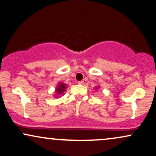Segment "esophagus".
<instances>
[{"mask_svg": "<svg viewBox=\"0 0 156 156\" xmlns=\"http://www.w3.org/2000/svg\"><path fill=\"white\" fill-rule=\"evenodd\" d=\"M78 83L79 85H83V80H80V81L78 82Z\"/></svg>", "mask_w": 156, "mask_h": 156, "instance_id": "obj_1", "label": "esophagus"}]
</instances>
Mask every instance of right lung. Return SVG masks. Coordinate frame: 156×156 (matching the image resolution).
<instances>
[{"instance_id":"obj_1","label":"right lung","mask_w":156,"mask_h":156,"mask_svg":"<svg viewBox=\"0 0 156 156\" xmlns=\"http://www.w3.org/2000/svg\"><path fill=\"white\" fill-rule=\"evenodd\" d=\"M66 88V84L60 83V84H59L58 87L57 88L56 91H57V93H58V94H62V93L65 91Z\"/></svg>"}]
</instances>
